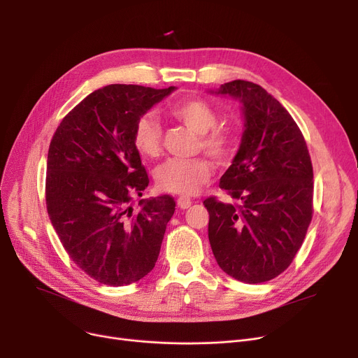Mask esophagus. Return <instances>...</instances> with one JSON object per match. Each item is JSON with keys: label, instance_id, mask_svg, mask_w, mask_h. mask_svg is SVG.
<instances>
[{"label": "esophagus", "instance_id": "obj_1", "mask_svg": "<svg viewBox=\"0 0 358 358\" xmlns=\"http://www.w3.org/2000/svg\"><path fill=\"white\" fill-rule=\"evenodd\" d=\"M192 199H189V197H178V200H177V204H178V208L180 209H189L190 206H192Z\"/></svg>", "mask_w": 358, "mask_h": 358}]
</instances>
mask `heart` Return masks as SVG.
<instances>
[{
    "label": "heart",
    "mask_w": 358,
    "mask_h": 358,
    "mask_svg": "<svg viewBox=\"0 0 358 358\" xmlns=\"http://www.w3.org/2000/svg\"><path fill=\"white\" fill-rule=\"evenodd\" d=\"M169 115L200 135L199 150H203L216 164L227 165L232 162L238 152V138L234 130L216 126L217 115L210 104L197 99L181 100L171 106ZM134 145L142 157L157 158L161 154L162 130L154 116L145 115L136 120L134 126ZM210 177V162L199 157L166 161L157 169L155 181L162 192L193 196Z\"/></svg>",
    "instance_id": "obj_1"
}]
</instances>
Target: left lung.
I'll list each match as a JSON object with an SVG mask.
<instances>
[{
  "label": "left lung",
  "mask_w": 358,
  "mask_h": 358,
  "mask_svg": "<svg viewBox=\"0 0 358 358\" xmlns=\"http://www.w3.org/2000/svg\"><path fill=\"white\" fill-rule=\"evenodd\" d=\"M217 94L242 103L245 131L220 189L234 203L210 196L209 241L219 267L243 283H264L296 257L313 215V168L299 126L258 84L235 80Z\"/></svg>",
  "instance_id": "left-lung-1"
}]
</instances>
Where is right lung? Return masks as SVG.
<instances>
[{
	"label": "right lung",
	"mask_w": 358,
	"mask_h": 358,
	"mask_svg": "<svg viewBox=\"0 0 358 358\" xmlns=\"http://www.w3.org/2000/svg\"><path fill=\"white\" fill-rule=\"evenodd\" d=\"M174 87L111 84L62 119L49 145L46 208L69 258L107 286H127L155 267L174 197L131 201L149 184L134 126Z\"/></svg>",
	"instance_id": "obj_1"
}]
</instances>
